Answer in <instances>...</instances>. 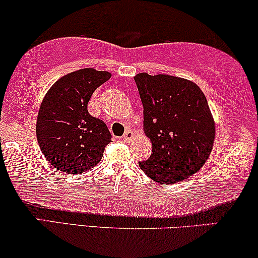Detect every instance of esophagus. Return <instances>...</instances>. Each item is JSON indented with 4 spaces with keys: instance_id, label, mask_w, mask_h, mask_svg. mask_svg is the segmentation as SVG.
Listing matches in <instances>:
<instances>
[{
    "instance_id": "34e87169",
    "label": "esophagus",
    "mask_w": 258,
    "mask_h": 258,
    "mask_svg": "<svg viewBox=\"0 0 258 258\" xmlns=\"http://www.w3.org/2000/svg\"><path fill=\"white\" fill-rule=\"evenodd\" d=\"M133 140H134L133 130H126V132L124 133V135H123V141H125L126 143H130Z\"/></svg>"
}]
</instances>
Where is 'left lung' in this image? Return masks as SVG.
I'll list each match as a JSON object with an SVG mask.
<instances>
[{"instance_id":"1","label":"left lung","mask_w":258,"mask_h":258,"mask_svg":"<svg viewBox=\"0 0 258 258\" xmlns=\"http://www.w3.org/2000/svg\"><path fill=\"white\" fill-rule=\"evenodd\" d=\"M134 80L143 103V130L153 144L140 168L160 184L188 178L206 164L216 135L206 95L177 76L140 73Z\"/></svg>"}]
</instances>
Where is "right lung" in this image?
Returning <instances> with one entry per match:
<instances>
[{
    "instance_id": "add662e5",
    "label": "right lung",
    "mask_w": 258,
    "mask_h": 258,
    "mask_svg": "<svg viewBox=\"0 0 258 258\" xmlns=\"http://www.w3.org/2000/svg\"><path fill=\"white\" fill-rule=\"evenodd\" d=\"M111 77L84 68L62 76L44 95L38 109L36 137L49 163L64 174H82L103 156L111 135L102 119L89 115L88 102Z\"/></svg>"
}]
</instances>
